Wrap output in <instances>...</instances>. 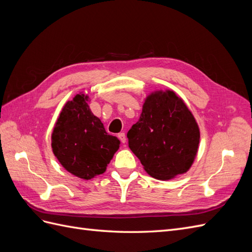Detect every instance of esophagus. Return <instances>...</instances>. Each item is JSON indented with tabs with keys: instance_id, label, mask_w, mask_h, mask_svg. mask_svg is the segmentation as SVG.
Wrapping results in <instances>:
<instances>
[{
	"instance_id": "esophagus-1",
	"label": "esophagus",
	"mask_w": 252,
	"mask_h": 252,
	"mask_svg": "<svg viewBox=\"0 0 252 252\" xmlns=\"http://www.w3.org/2000/svg\"><path fill=\"white\" fill-rule=\"evenodd\" d=\"M118 138L120 139V141H121L122 143H123V144L126 143V134H125L124 132L119 133V134H118Z\"/></svg>"
}]
</instances>
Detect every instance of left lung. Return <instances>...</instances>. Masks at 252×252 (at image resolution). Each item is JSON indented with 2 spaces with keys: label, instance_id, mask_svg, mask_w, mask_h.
I'll return each instance as SVG.
<instances>
[{
  "label": "left lung",
  "instance_id": "obj_1",
  "mask_svg": "<svg viewBox=\"0 0 252 252\" xmlns=\"http://www.w3.org/2000/svg\"><path fill=\"white\" fill-rule=\"evenodd\" d=\"M128 146L144 169L158 180H169L192 165L200 130L192 113L173 91H158L143 105L140 120L127 132Z\"/></svg>",
  "mask_w": 252,
  "mask_h": 252
}]
</instances>
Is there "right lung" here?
<instances>
[{"label":"right lung","instance_id":"obj_1","mask_svg":"<svg viewBox=\"0 0 252 252\" xmlns=\"http://www.w3.org/2000/svg\"><path fill=\"white\" fill-rule=\"evenodd\" d=\"M87 101L88 96L81 94L67 102L51 136L52 151L59 162L67 171L85 180L105 172L120 147L118 138L106 132Z\"/></svg>","mask_w":252,"mask_h":252}]
</instances>
